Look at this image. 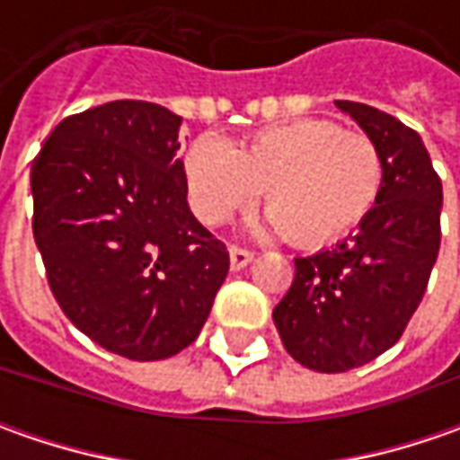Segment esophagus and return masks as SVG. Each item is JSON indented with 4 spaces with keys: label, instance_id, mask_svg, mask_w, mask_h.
<instances>
[{
    "label": "esophagus",
    "instance_id": "esophagus-1",
    "mask_svg": "<svg viewBox=\"0 0 460 460\" xmlns=\"http://www.w3.org/2000/svg\"><path fill=\"white\" fill-rule=\"evenodd\" d=\"M253 261V253L251 251H243V248H230V269L233 271H240V269H245L248 263Z\"/></svg>",
    "mask_w": 460,
    "mask_h": 460
}]
</instances>
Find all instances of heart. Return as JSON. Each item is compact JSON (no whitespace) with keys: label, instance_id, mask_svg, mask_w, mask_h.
I'll return each mask as SVG.
<instances>
[{"label":"heart","instance_id":"heart-1","mask_svg":"<svg viewBox=\"0 0 460 460\" xmlns=\"http://www.w3.org/2000/svg\"><path fill=\"white\" fill-rule=\"evenodd\" d=\"M184 181L204 225L248 209L263 191L274 233L302 248H323L374 212L384 164L366 135L309 117L263 128L235 151L217 135H199L184 153Z\"/></svg>","mask_w":460,"mask_h":460}]
</instances>
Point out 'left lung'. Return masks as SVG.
<instances>
[{"label": "left lung", "instance_id": "left-lung-1", "mask_svg": "<svg viewBox=\"0 0 460 460\" xmlns=\"http://www.w3.org/2000/svg\"><path fill=\"white\" fill-rule=\"evenodd\" d=\"M335 107L379 148L384 184L353 235L294 258L292 289L274 309L289 356L323 374L358 368L397 343L438 261L443 209V184L415 130L368 104Z\"/></svg>", "mask_w": 460, "mask_h": 460}]
</instances>
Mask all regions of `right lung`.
Wrapping results in <instances>:
<instances>
[{
    "mask_svg": "<svg viewBox=\"0 0 460 460\" xmlns=\"http://www.w3.org/2000/svg\"><path fill=\"white\" fill-rule=\"evenodd\" d=\"M181 117L107 102L66 117L32 161V235L84 335L130 361L194 343L230 258L186 202Z\"/></svg>",
    "mask_w": 460,
    "mask_h": 460,
    "instance_id": "add662e5",
    "label": "right lung"
}]
</instances>
